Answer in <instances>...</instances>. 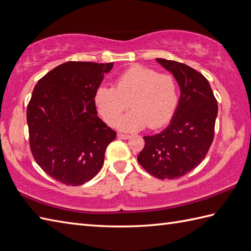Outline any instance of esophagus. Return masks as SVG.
<instances>
[{
    "label": "esophagus",
    "instance_id": "esophagus-1",
    "mask_svg": "<svg viewBox=\"0 0 251 251\" xmlns=\"http://www.w3.org/2000/svg\"><path fill=\"white\" fill-rule=\"evenodd\" d=\"M118 137L119 138H122V139H127L130 138L131 135H129V134H122V133H118Z\"/></svg>",
    "mask_w": 251,
    "mask_h": 251
}]
</instances>
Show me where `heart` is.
Listing matches in <instances>:
<instances>
[{
  "instance_id": "heart-1",
  "label": "heart",
  "mask_w": 251,
  "mask_h": 251,
  "mask_svg": "<svg viewBox=\"0 0 251 251\" xmlns=\"http://www.w3.org/2000/svg\"><path fill=\"white\" fill-rule=\"evenodd\" d=\"M180 100V87L172 73H158L143 65H134L116 77L114 86L96 90L95 104L107 125L115 126L129 102L132 111L118 127L136 131L148 126L158 129L173 118Z\"/></svg>"
}]
</instances>
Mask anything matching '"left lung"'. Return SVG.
<instances>
[{
  "instance_id": "1",
  "label": "left lung",
  "mask_w": 251,
  "mask_h": 251,
  "mask_svg": "<svg viewBox=\"0 0 251 251\" xmlns=\"http://www.w3.org/2000/svg\"><path fill=\"white\" fill-rule=\"evenodd\" d=\"M176 77L181 88L178 108L170 125L152 136L137 156L145 170L157 179H178L203 161L214 139L217 100L200 72L175 60L156 58Z\"/></svg>"
}]
</instances>
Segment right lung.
I'll return each instance as SVG.
<instances>
[{
	"instance_id": "1",
	"label": "right lung",
	"mask_w": 251,
	"mask_h": 251,
	"mask_svg": "<svg viewBox=\"0 0 251 251\" xmlns=\"http://www.w3.org/2000/svg\"><path fill=\"white\" fill-rule=\"evenodd\" d=\"M113 63L68 62L42 76L27 104L29 148L44 172L77 186L99 173L116 132L97 116L95 94Z\"/></svg>"
}]
</instances>
